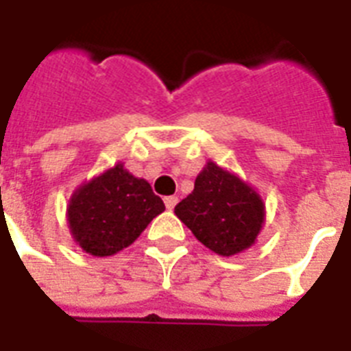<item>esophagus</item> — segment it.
Instances as JSON below:
<instances>
[{"label": "esophagus", "mask_w": 351, "mask_h": 351, "mask_svg": "<svg viewBox=\"0 0 351 351\" xmlns=\"http://www.w3.org/2000/svg\"><path fill=\"white\" fill-rule=\"evenodd\" d=\"M164 202H165V208L169 209V211H173L176 204H178V198H176V197H165Z\"/></svg>", "instance_id": "1"}]
</instances>
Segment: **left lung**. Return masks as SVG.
<instances>
[{"mask_svg": "<svg viewBox=\"0 0 351 351\" xmlns=\"http://www.w3.org/2000/svg\"><path fill=\"white\" fill-rule=\"evenodd\" d=\"M175 215L206 247L233 256L255 244L266 206L247 182L208 160L195 189L176 204Z\"/></svg>", "mask_w": 351, "mask_h": 351, "instance_id": "obj_1", "label": "left lung"}]
</instances>
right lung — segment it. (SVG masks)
Wrapping results in <instances>:
<instances>
[{
	"instance_id": "1",
	"label": "right lung",
	"mask_w": 351,
	"mask_h": 351,
	"mask_svg": "<svg viewBox=\"0 0 351 351\" xmlns=\"http://www.w3.org/2000/svg\"><path fill=\"white\" fill-rule=\"evenodd\" d=\"M164 209L149 182L131 175L118 162L73 193L67 224L85 253L111 256L129 247Z\"/></svg>"
}]
</instances>
